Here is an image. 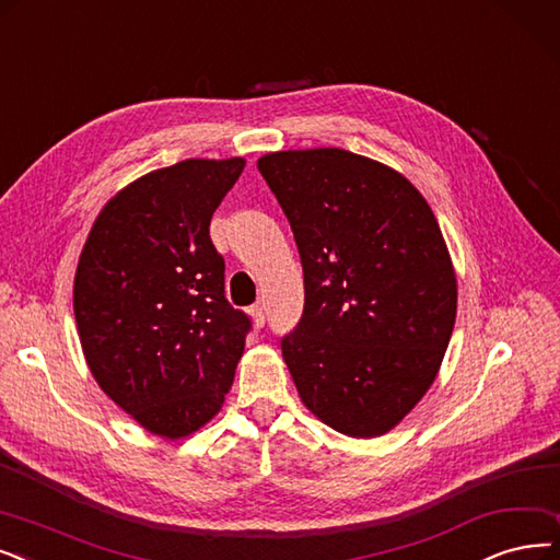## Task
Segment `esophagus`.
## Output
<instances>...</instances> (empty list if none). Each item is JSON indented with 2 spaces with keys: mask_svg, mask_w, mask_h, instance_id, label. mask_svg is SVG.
I'll return each mask as SVG.
<instances>
[{
  "mask_svg": "<svg viewBox=\"0 0 560 560\" xmlns=\"http://www.w3.org/2000/svg\"><path fill=\"white\" fill-rule=\"evenodd\" d=\"M250 315H253V319H255V326H257V328H261V326L266 324V310H264V305H261V303H257V305H253V307H250Z\"/></svg>",
  "mask_w": 560,
  "mask_h": 560,
  "instance_id": "obj_1",
  "label": "esophagus"
}]
</instances>
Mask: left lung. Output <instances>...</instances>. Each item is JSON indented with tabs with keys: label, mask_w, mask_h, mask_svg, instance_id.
<instances>
[{
	"label": "left lung",
	"mask_w": 560,
	"mask_h": 560,
	"mask_svg": "<svg viewBox=\"0 0 560 560\" xmlns=\"http://www.w3.org/2000/svg\"><path fill=\"white\" fill-rule=\"evenodd\" d=\"M303 264L282 338L303 405L347 436H382L428 393L448 349L457 280L439 222L395 170L345 149L257 161Z\"/></svg>",
	"instance_id": "left-lung-1"
}]
</instances>
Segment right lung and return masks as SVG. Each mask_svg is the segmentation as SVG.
<instances>
[{
  "mask_svg": "<svg viewBox=\"0 0 560 560\" xmlns=\"http://www.w3.org/2000/svg\"><path fill=\"white\" fill-rule=\"evenodd\" d=\"M243 159L182 161L112 197L82 248L73 310L103 393L167 439L209 422L232 388L253 319L225 299L211 215Z\"/></svg>",
  "mask_w": 560,
  "mask_h": 560,
  "instance_id": "add662e5",
  "label": "right lung"
}]
</instances>
